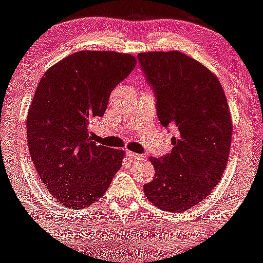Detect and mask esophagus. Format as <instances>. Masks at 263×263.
Returning a JSON list of instances; mask_svg holds the SVG:
<instances>
[{
  "instance_id": "34e87169",
  "label": "esophagus",
  "mask_w": 263,
  "mask_h": 263,
  "mask_svg": "<svg viewBox=\"0 0 263 263\" xmlns=\"http://www.w3.org/2000/svg\"><path fill=\"white\" fill-rule=\"evenodd\" d=\"M127 156H128L131 160H143V155L131 153V151H128V153H127Z\"/></svg>"
}]
</instances>
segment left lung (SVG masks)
<instances>
[{"label": "left lung", "instance_id": "left-lung-1", "mask_svg": "<svg viewBox=\"0 0 263 263\" xmlns=\"http://www.w3.org/2000/svg\"><path fill=\"white\" fill-rule=\"evenodd\" d=\"M139 62L154 87L160 122L178 129L171 153L150 157L155 176L143 192L162 211L185 212L211 194L228 162L233 122L224 90L184 52H140Z\"/></svg>", "mask_w": 263, "mask_h": 263}]
</instances>
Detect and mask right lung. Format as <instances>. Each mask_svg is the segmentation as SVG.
Wrapping results in <instances>:
<instances>
[{
	"instance_id": "add662e5",
	"label": "right lung",
	"mask_w": 263,
	"mask_h": 263,
	"mask_svg": "<svg viewBox=\"0 0 263 263\" xmlns=\"http://www.w3.org/2000/svg\"><path fill=\"white\" fill-rule=\"evenodd\" d=\"M136 63L124 52L82 50L39 82L26 120L29 153L46 189L66 208L101 199L122 166L124 151L97 145L88 124L103 116L110 92Z\"/></svg>"
}]
</instances>
